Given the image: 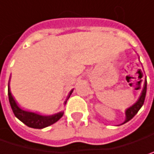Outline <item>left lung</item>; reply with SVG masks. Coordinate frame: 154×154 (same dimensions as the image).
Here are the masks:
<instances>
[{"mask_svg": "<svg viewBox=\"0 0 154 154\" xmlns=\"http://www.w3.org/2000/svg\"><path fill=\"white\" fill-rule=\"evenodd\" d=\"M146 83H145V86L142 90L141 95L138 98V100L133 104L132 106H131L130 107H128L125 111V121L122 123L124 124L127 122H129L137 115V113L138 112V110L142 107V106L144 105L145 102V99H146Z\"/></svg>", "mask_w": 154, "mask_h": 154, "instance_id": "obj_1", "label": "left lung"}]
</instances>
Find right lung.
Wrapping results in <instances>:
<instances>
[{"instance_id": "right-lung-1", "label": "right lung", "mask_w": 154, "mask_h": 154, "mask_svg": "<svg viewBox=\"0 0 154 154\" xmlns=\"http://www.w3.org/2000/svg\"><path fill=\"white\" fill-rule=\"evenodd\" d=\"M72 92H73V89L69 91L68 99L69 98V96L71 95ZM8 95L9 104H10V106L12 108V111H13L15 116L17 119H19L22 122H23L28 127H31L33 129H43V128L48 127L50 125L55 123L57 121H59L63 117V113H64L63 111L59 112L57 114H54V115H52V116H42V115L37 114L34 112H30V111L22 109L21 107L17 105V103L16 102V100H14V98L10 92L9 82H8ZM68 99L66 100L64 104H66Z\"/></svg>"}]
</instances>
